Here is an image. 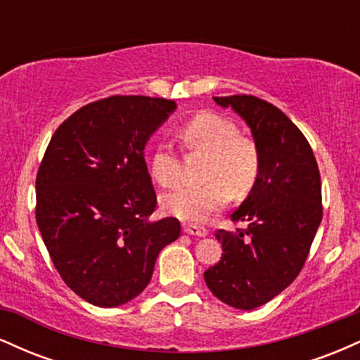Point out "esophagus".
Segmentation results:
<instances>
[{
	"label": "esophagus",
	"mask_w": 360,
	"mask_h": 360,
	"mask_svg": "<svg viewBox=\"0 0 360 360\" xmlns=\"http://www.w3.org/2000/svg\"><path fill=\"white\" fill-rule=\"evenodd\" d=\"M183 232L188 235H194V237H205L206 235L205 229H201V226H198V225H193V223H184Z\"/></svg>",
	"instance_id": "1"
}]
</instances>
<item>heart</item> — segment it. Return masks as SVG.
<instances>
[{
	"label": "heart",
	"instance_id": "obj_1",
	"mask_svg": "<svg viewBox=\"0 0 360 360\" xmlns=\"http://www.w3.org/2000/svg\"><path fill=\"white\" fill-rule=\"evenodd\" d=\"M181 139L189 148L208 154L205 164V184L177 186L160 198V206L169 214L188 221H200L217 212L233 196H247L257 184L262 159L257 143L238 135L232 120L201 111L181 128ZM150 174L160 186L177 183L179 159L169 142H159L148 159Z\"/></svg>",
	"mask_w": 360,
	"mask_h": 360
}]
</instances>
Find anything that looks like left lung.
<instances>
[{
    "label": "left lung",
    "instance_id": "obj_1",
    "mask_svg": "<svg viewBox=\"0 0 360 360\" xmlns=\"http://www.w3.org/2000/svg\"><path fill=\"white\" fill-rule=\"evenodd\" d=\"M213 100L249 125L262 167L257 184L230 214L247 229L214 233L223 254L205 271V281L229 307L254 309L283 292L303 269L323 214L320 171L308 140L274 105L247 94Z\"/></svg>",
    "mask_w": 360,
    "mask_h": 360
}]
</instances>
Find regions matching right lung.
I'll use <instances>...</instances> for the list:
<instances>
[{"mask_svg":"<svg viewBox=\"0 0 360 360\" xmlns=\"http://www.w3.org/2000/svg\"><path fill=\"white\" fill-rule=\"evenodd\" d=\"M176 103L110 96L82 106L52 135L37 174L35 218L64 283L115 308L150 283L159 252L181 235L152 221L157 198L143 150Z\"/></svg>","mask_w":360,"mask_h":360,"instance_id":"add662e5","label":"right lung"}]
</instances>
